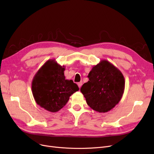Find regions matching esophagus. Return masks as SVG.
<instances>
[{
    "label": "esophagus",
    "instance_id": "1",
    "mask_svg": "<svg viewBox=\"0 0 154 154\" xmlns=\"http://www.w3.org/2000/svg\"><path fill=\"white\" fill-rule=\"evenodd\" d=\"M77 85H78L79 87V88H80V87H81L82 85V82H79V83L77 84Z\"/></svg>",
    "mask_w": 154,
    "mask_h": 154
}]
</instances>
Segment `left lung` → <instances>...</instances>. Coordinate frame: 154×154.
I'll use <instances>...</instances> for the list:
<instances>
[{"instance_id": "obj_1", "label": "left lung", "mask_w": 154, "mask_h": 154, "mask_svg": "<svg viewBox=\"0 0 154 154\" xmlns=\"http://www.w3.org/2000/svg\"><path fill=\"white\" fill-rule=\"evenodd\" d=\"M88 81L80 91L88 106L95 111L107 112L119 103L125 88L122 73L106 60L94 66L88 74Z\"/></svg>"}]
</instances>
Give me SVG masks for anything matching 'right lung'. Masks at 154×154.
Here are the masks:
<instances>
[{"mask_svg": "<svg viewBox=\"0 0 154 154\" xmlns=\"http://www.w3.org/2000/svg\"><path fill=\"white\" fill-rule=\"evenodd\" d=\"M65 67L55 59L47 60L37 72L32 82L36 103L46 110L56 112L66 106L69 97L79 90L72 80L66 79Z\"/></svg>", "mask_w": 154, "mask_h": 154, "instance_id": "add662e5", "label": "right lung"}]
</instances>
